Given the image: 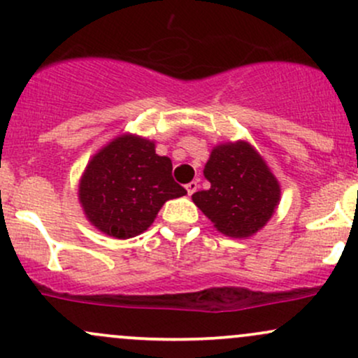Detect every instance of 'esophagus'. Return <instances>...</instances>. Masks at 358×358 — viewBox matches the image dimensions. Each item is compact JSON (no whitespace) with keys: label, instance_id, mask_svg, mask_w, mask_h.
I'll list each match as a JSON object with an SVG mask.
<instances>
[{"label":"esophagus","instance_id":"esophagus-1","mask_svg":"<svg viewBox=\"0 0 358 358\" xmlns=\"http://www.w3.org/2000/svg\"><path fill=\"white\" fill-rule=\"evenodd\" d=\"M196 188H199V182H190V183H187V192H188V195H192L193 192H196Z\"/></svg>","mask_w":358,"mask_h":358}]
</instances>
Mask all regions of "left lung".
Instances as JSON below:
<instances>
[{"instance_id": "1", "label": "left lung", "mask_w": 358, "mask_h": 358, "mask_svg": "<svg viewBox=\"0 0 358 358\" xmlns=\"http://www.w3.org/2000/svg\"><path fill=\"white\" fill-rule=\"evenodd\" d=\"M203 175L210 188L195 192L192 200L225 236H252L274 213L278 180L248 143L217 146Z\"/></svg>"}]
</instances>
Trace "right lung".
I'll return each mask as SVG.
<instances>
[{
	"label": "right lung",
	"instance_id": "add662e5",
	"mask_svg": "<svg viewBox=\"0 0 358 358\" xmlns=\"http://www.w3.org/2000/svg\"><path fill=\"white\" fill-rule=\"evenodd\" d=\"M171 159L155 153V143L121 136L92 158L80 180V203L99 231L129 239L146 231L170 199L187 190L173 180Z\"/></svg>",
	"mask_w": 358,
	"mask_h": 358
}]
</instances>
